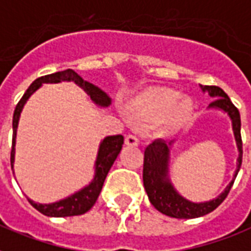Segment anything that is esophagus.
<instances>
[{"label":"esophagus","mask_w":251,"mask_h":251,"mask_svg":"<svg viewBox=\"0 0 251 251\" xmlns=\"http://www.w3.org/2000/svg\"><path fill=\"white\" fill-rule=\"evenodd\" d=\"M125 143L127 146H138L139 145V139L137 137H134V135H126L125 138Z\"/></svg>","instance_id":"obj_1"}]
</instances>
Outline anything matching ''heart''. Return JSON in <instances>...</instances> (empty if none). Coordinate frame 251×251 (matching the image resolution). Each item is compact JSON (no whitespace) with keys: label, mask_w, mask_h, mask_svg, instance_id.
Wrapping results in <instances>:
<instances>
[{"label":"heart","mask_w":251,"mask_h":251,"mask_svg":"<svg viewBox=\"0 0 251 251\" xmlns=\"http://www.w3.org/2000/svg\"><path fill=\"white\" fill-rule=\"evenodd\" d=\"M131 113L139 121L158 122L163 134H174L191 120L194 102L170 88H150L131 102Z\"/></svg>","instance_id":"1"}]
</instances>
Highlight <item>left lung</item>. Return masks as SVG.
<instances>
[{
  "label": "left lung",
  "mask_w": 251,
  "mask_h": 251,
  "mask_svg": "<svg viewBox=\"0 0 251 251\" xmlns=\"http://www.w3.org/2000/svg\"><path fill=\"white\" fill-rule=\"evenodd\" d=\"M202 92H208L210 97H215V101L209 104V108H217L227 113L232 120L233 133L238 147V159L237 170L234 172L233 180L229 183L225 191L219 198L205 202H192L177 194L171 181L168 179V158H170V146L171 142L166 143L162 139H155L145 150L143 158V185L146 189L149 200L160 213L175 219H196L205 216L217 208L226 199L229 191L232 188L237 174L242 164V138H241V117L238 109L233 105L227 95L216 85H205Z\"/></svg>",
  "instance_id": "obj_1"
}]
</instances>
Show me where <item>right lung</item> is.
I'll return each instance as SVG.
<instances>
[{
	"mask_svg": "<svg viewBox=\"0 0 251 251\" xmlns=\"http://www.w3.org/2000/svg\"><path fill=\"white\" fill-rule=\"evenodd\" d=\"M60 81H75L80 88H83L84 92L88 96H91V100L97 104L99 106H109L112 100L104 91H101L100 88L96 87L93 84L88 83L85 80L80 77L79 75L76 74L74 70H66L60 71V72H55V74L46 75L34 81V83L27 88V91L25 92L22 99L15 106L14 114H13V145H11V152H10V163L11 168L14 164V154H15V137H17V127H18V121L21 112L24 109V105L28 100V97L34 93V92L41 87L42 83H60ZM124 145V137L121 134L118 135H109L102 142L100 143V149H99V154H97V159H96V174L93 180L87 185L85 188L80 189L79 192L71 195L70 198L63 199L60 201L52 202V204H38L34 202L32 200L28 199V202L31 204L36 210H39L41 213L49 217H67V216H79L83 215L85 212L91 209L92 206L95 205L96 200L100 195L102 185H104L105 177L108 175L109 170L114 163V160L117 159V155Z\"/></svg>",
	"mask_w": 251,
	"mask_h": 251,
	"instance_id": "right-lung-1",
	"label": "right lung"
}]
</instances>
